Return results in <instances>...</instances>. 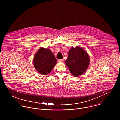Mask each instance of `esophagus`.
<instances>
[{
	"instance_id": "esophagus-1",
	"label": "esophagus",
	"mask_w": 120,
	"mask_h": 120,
	"mask_svg": "<svg viewBox=\"0 0 120 120\" xmlns=\"http://www.w3.org/2000/svg\"><path fill=\"white\" fill-rule=\"evenodd\" d=\"M64 61V59H60V60H58V62H62Z\"/></svg>"
}]
</instances>
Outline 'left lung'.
I'll use <instances>...</instances> for the list:
<instances>
[{"instance_id":"left-lung-1","label":"left lung","mask_w":120,"mask_h":120,"mask_svg":"<svg viewBox=\"0 0 120 120\" xmlns=\"http://www.w3.org/2000/svg\"><path fill=\"white\" fill-rule=\"evenodd\" d=\"M90 63L89 55L82 48L77 46L71 48L68 58L66 60V65L73 76L79 77L83 74Z\"/></svg>"}]
</instances>
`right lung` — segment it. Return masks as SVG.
<instances>
[{"mask_svg": "<svg viewBox=\"0 0 120 120\" xmlns=\"http://www.w3.org/2000/svg\"><path fill=\"white\" fill-rule=\"evenodd\" d=\"M57 62L54 55L49 48H41L34 54V68L41 74L48 75L51 71Z\"/></svg>", "mask_w": 120, "mask_h": 120, "instance_id": "obj_1", "label": "right lung"}]
</instances>
